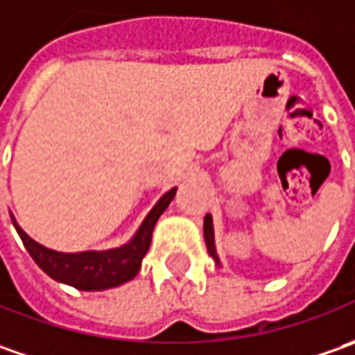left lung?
Instances as JSON below:
<instances>
[{
  "label": "left lung",
  "instance_id": "1",
  "mask_svg": "<svg viewBox=\"0 0 355 355\" xmlns=\"http://www.w3.org/2000/svg\"><path fill=\"white\" fill-rule=\"evenodd\" d=\"M204 239H206V248H208V253L212 255V259H214L216 263H220L218 255H216L214 227H212V216L210 214L204 216Z\"/></svg>",
  "mask_w": 355,
  "mask_h": 355
}]
</instances>
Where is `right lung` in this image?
Returning a JSON list of instances; mask_svg holds the SVG:
<instances>
[{
	"label": "right lung",
	"instance_id": "1",
	"mask_svg": "<svg viewBox=\"0 0 355 355\" xmlns=\"http://www.w3.org/2000/svg\"><path fill=\"white\" fill-rule=\"evenodd\" d=\"M175 194H177V189L168 190L143 220L133 239L116 250L60 253V251H53L37 243L15 222L13 224L29 255L46 275L53 277L58 283H67L80 291H104V288L123 285L139 273L141 259L145 257V253L151 245L155 224L159 216L165 212L171 200L175 198Z\"/></svg>",
	"mask_w": 355,
	"mask_h": 355
}]
</instances>
